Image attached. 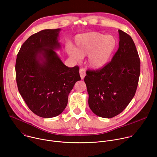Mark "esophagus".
Masks as SVG:
<instances>
[{
    "mask_svg": "<svg viewBox=\"0 0 157 157\" xmlns=\"http://www.w3.org/2000/svg\"><path fill=\"white\" fill-rule=\"evenodd\" d=\"M79 75H80V77H81V79H83L86 76V72H85V70L82 68H81L79 70Z\"/></svg>",
    "mask_w": 157,
    "mask_h": 157,
    "instance_id": "34e87169",
    "label": "esophagus"
}]
</instances>
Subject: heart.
<instances>
[{
    "label": "heart",
    "instance_id": "obj_1",
    "mask_svg": "<svg viewBox=\"0 0 157 157\" xmlns=\"http://www.w3.org/2000/svg\"><path fill=\"white\" fill-rule=\"evenodd\" d=\"M116 46V41L112 35L98 32L78 35L75 40V46L68 47L66 52L76 61L87 56V64L91 68H102L109 61Z\"/></svg>",
    "mask_w": 157,
    "mask_h": 157
}]
</instances>
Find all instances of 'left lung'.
<instances>
[{
	"label": "left lung",
	"mask_w": 157,
	"mask_h": 157,
	"mask_svg": "<svg viewBox=\"0 0 157 157\" xmlns=\"http://www.w3.org/2000/svg\"><path fill=\"white\" fill-rule=\"evenodd\" d=\"M119 49L112 61L100 70L86 71L84 82L91 110L99 117L112 118L121 113L135 96L140 61L136 44L119 30Z\"/></svg>",
	"instance_id": "1"
}]
</instances>
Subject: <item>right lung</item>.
<instances>
[{
    "instance_id": "1",
    "label": "right lung",
    "mask_w": 157,
    "mask_h": 157,
    "mask_svg": "<svg viewBox=\"0 0 157 157\" xmlns=\"http://www.w3.org/2000/svg\"><path fill=\"white\" fill-rule=\"evenodd\" d=\"M61 29L43 30L22 44L15 64L18 91L36 115L52 118L59 115L68 104V95L81 80L78 66L68 68L55 51Z\"/></svg>"
}]
</instances>
